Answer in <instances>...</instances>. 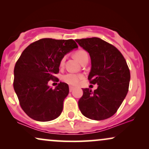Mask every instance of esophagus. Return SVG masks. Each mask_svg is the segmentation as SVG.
Here are the masks:
<instances>
[{"instance_id":"obj_1","label":"esophagus","mask_w":149,"mask_h":149,"mask_svg":"<svg viewBox=\"0 0 149 149\" xmlns=\"http://www.w3.org/2000/svg\"><path fill=\"white\" fill-rule=\"evenodd\" d=\"M73 90H74V87H73V86H69V91H70V92H72Z\"/></svg>"}]
</instances>
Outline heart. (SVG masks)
Wrapping results in <instances>:
<instances>
[{
  "label": "heart",
  "instance_id": "b5f03b06",
  "mask_svg": "<svg viewBox=\"0 0 149 149\" xmlns=\"http://www.w3.org/2000/svg\"><path fill=\"white\" fill-rule=\"evenodd\" d=\"M74 57L81 64L82 61L84 60L85 58L88 57V54L83 49H78V50L76 51V52L74 53ZM65 60H66V56H64L61 59L60 61H59V66L60 67L64 66ZM82 78H83V76L82 75L76 74V73H66V74H64L62 76L63 81L65 82L66 83L72 85H76L78 84Z\"/></svg>",
  "mask_w": 149,
  "mask_h": 149
}]
</instances>
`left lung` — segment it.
<instances>
[{"instance_id": "1", "label": "left lung", "mask_w": 149, "mask_h": 149, "mask_svg": "<svg viewBox=\"0 0 149 149\" xmlns=\"http://www.w3.org/2000/svg\"><path fill=\"white\" fill-rule=\"evenodd\" d=\"M76 41L90 54L92 67L88 80L91 84L98 85L94 92L83 89V95L78 101L80 111L92 120L109 118L116 113L127 94L130 72L127 62L116 47L99 38Z\"/></svg>"}]
</instances>
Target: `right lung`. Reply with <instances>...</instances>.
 <instances>
[{
  "label": "right lung",
  "mask_w": 149,
  "mask_h": 149,
  "mask_svg": "<svg viewBox=\"0 0 149 149\" xmlns=\"http://www.w3.org/2000/svg\"><path fill=\"white\" fill-rule=\"evenodd\" d=\"M77 47L72 39L42 38L22 53L15 66L13 87L22 109L31 118L46 122L60 116L69 85L60 82L52 89L47 83L59 81L54 75L59 73V61Z\"/></svg>",
  "instance_id": "right-lung-1"
}]
</instances>
